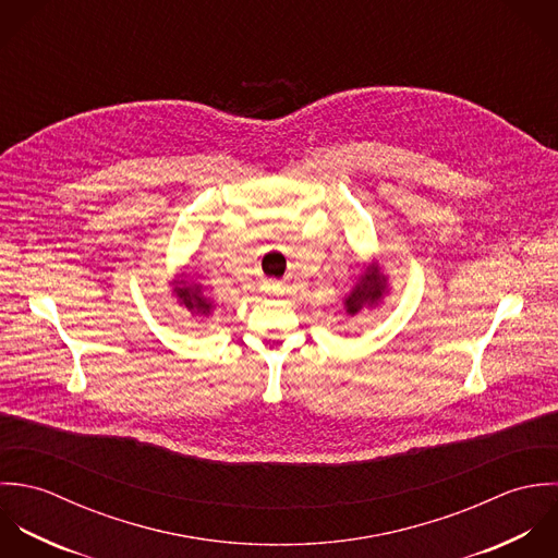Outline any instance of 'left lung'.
Masks as SVG:
<instances>
[{
  "instance_id": "8db88e82",
  "label": "left lung",
  "mask_w": 558,
  "mask_h": 558,
  "mask_svg": "<svg viewBox=\"0 0 558 558\" xmlns=\"http://www.w3.org/2000/svg\"><path fill=\"white\" fill-rule=\"evenodd\" d=\"M384 293V276L377 271V267L366 269V274L357 280L353 293L344 300L347 313L355 315L364 306H373Z\"/></svg>"
}]
</instances>
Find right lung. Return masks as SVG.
I'll list each match as a JSON object with an SVG mask.
<instances>
[{"mask_svg": "<svg viewBox=\"0 0 558 558\" xmlns=\"http://www.w3.org/2000/svg\"><path fill=\"white\" fill-rule=\"evenodd\" d=\"M177 295H179L181 304H183L187 311H192L194 315H209V313H211V302L203 295L201 287H196V284H185L183 289L177 291Z\"/></svg>", "mask_w": 558, "mask_h": 558, "instance_id": "obj_1", "label": "right lung"}]
</instances>
